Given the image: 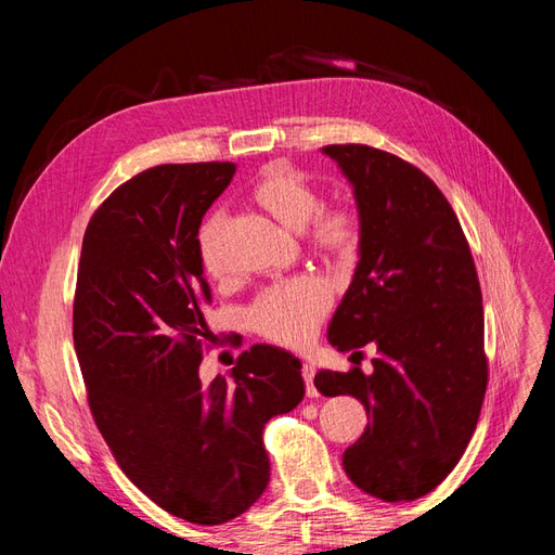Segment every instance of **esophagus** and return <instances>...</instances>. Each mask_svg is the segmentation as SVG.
I'll return each instance as SVG.
<instances>
[{"mask_svg": "<svg viewBox=\"0 0 555 555\" xmlns=\"http://www.w3.org/2000/svg\"><path fill=\"white\" fill-rule=\"evenodd\" d=\"M300 375H304V382H306V393L308 398H314L319 396L317 386H314V367L310 363H304V367H300Z\"/></svg>", "mask_w": 555, "mask_h": 555, "instance_id": "1", "label": "esophagus"}]
</instances>
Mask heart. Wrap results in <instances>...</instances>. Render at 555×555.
<instances>
[{"label":"heart","instance_id":"b5f03b06","mask_svg":"<svg viewBox=\"0 0 555 555\" xmlns=\"http://www.w3.org/2000/svg\"><path fill=\"white\" fill-rule=\"evenodd\" d=\"M249 198L292 231H304L306 245L319 257L345 261L354 257L361 241V224L354 210L343 204H322V192L304 173L287 166H268L257 178ZM224 217H206L196 233L198 261L210 278H220L224 259ZM331 308V292L314 278H294L268 287L247 310V322L261 338L306 347Z\"/></svg>","mask_w":555,"mask_h":555}]
</instances>
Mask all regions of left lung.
Wrapping results in <instances>:
<instances>
[{"label":"left lung","mask_w":555,"mask_h":555,"mask_svg":"<svg viewBox=\"0 0 555 555\" xmlns=\"http://www.w3.org/2000/svg\"><path fill=\"white\" fill-rule=\"evenodd\" d=\"M354 184L361 259L333 314L328 343H373V373L322 371L324 396H354L371 424L343 465L384 502L430 493L473 438L489 384L483 306L473 251L456 212L422 169L361 143L326 145Z\"/></svg>","instance_id":"1"}]
</instances>
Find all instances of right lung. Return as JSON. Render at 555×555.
<instances>
[{"label": "right lung", "mask_w": 555, "mask_h": 555, "mask_svg": "<svg viewBox=\"0 0 555 555\" xmlns=\"http://www.w3.org/2000/svg\"><path fill=\"white\" fill-rule=\"evenodd\" d=\"M231 162L162 164L122 182L82 238L74 347L90 412L122 473L178 518L217 526L263 493V426L304 400L300 361L255 345L231 379H198L210 287L196 233Z\"/></svg>", "instance_id": "right-lung-1"}]
</instances>
